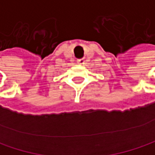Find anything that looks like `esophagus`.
<instances>
[{"label": "esophagus", "instance_id": "1", "mask_svg": "<svg viewBox=\"0 0 155 155\" xmlns=\"http://www.w3.org/2000/svg\"><path fill=\"white\" fill-rule=\"evenodd\" d=\"M77 63L78 64L83 65L85 63V60L84 59H79V60H77Z\"/></svg>", "mask_w": 155, "mask_h": 155}]
</instances>
